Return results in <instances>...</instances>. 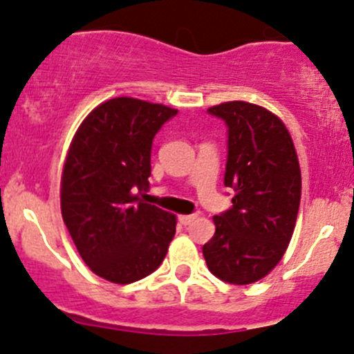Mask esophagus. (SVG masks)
<instances>
[{
	"label": "esophagus",
	"mask_w": 354,
	"mask_h": 354,
	"mask_svg": "<svg viewBox=\"0 0 354 354\" xmlns=\"http://www.w3.org/2000/svg\"><path fill=\"white\" fill-rule=\"evenodd\" d=\"M195 218H196L195 214H192V215H180V217H178V221H180V224L188 225V224H192V222L195 221Z\"/></svg>",
	"instance_id": "34e87169"
}]
</instances>
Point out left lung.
I'll list each match as a JSON object with an SVG mask.
<instances>
[{
	"label": "left lung",
	"mask_w": 354,
	"mask_h": 354,
	"mask_svg": "<svg viewBox=\"0 0 354 354\" xmlns=\"http://www.w3.org/2000/svg\"><path fill=\"white\" fill-rule=\"evenodd\" d=\"M227 125L224 185L232 207L215 215V234L203 245L208 270L222 281L249 285L283 258L302 192L299 158L285 124L248 102L207 110Z\"/></svg>",
	"instance_id": "left-lung-1"
}]
</instances>
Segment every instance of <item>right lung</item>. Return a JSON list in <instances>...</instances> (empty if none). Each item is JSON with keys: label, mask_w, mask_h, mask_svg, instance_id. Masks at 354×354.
<instances>
[{"label": "right lung", "mask_w": 354, "mask_h": 354, "mask_svg": "<svg viewBox=\"0 0 354 354\" xmlns=\"http://www.w3.org/2000/svg\"><path fill=\"white\" fill-rule=\"evenodd\" d=\"M178 110L142 100H109L84 118L61 180V210L93 273L127 285L156 271L176 232V217L144 203L151 149Z\"/></svg>", "instance_id": "right-lung-1"}]
</instances>
